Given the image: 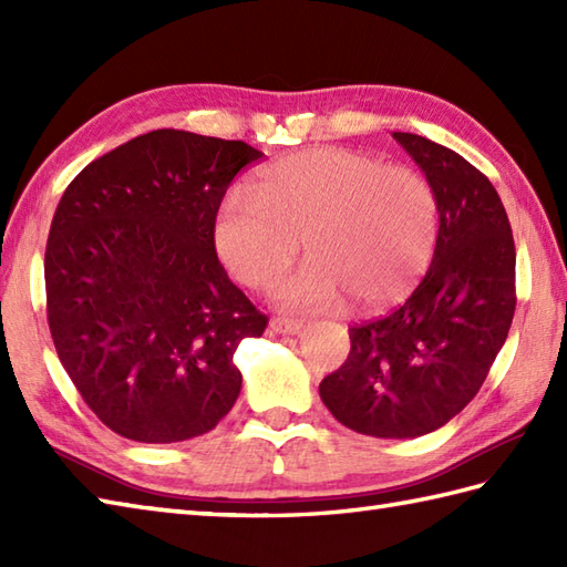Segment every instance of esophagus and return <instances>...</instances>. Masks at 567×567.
<instances>
[{
    "label": "esophagus",
    "mask_w": 567,
    "mask_h": 567,
    "mask_svg": "<svg viewBox=\"0 0 567 567\" xmlns=\"http://www.w3.org/2000/svg\"><path fill=\"white\" fill-rule=\"evenodd\" d=\"M270 329H272L275 333H282V336H287V333H299V331L305 329V321H292V319L277 317V319L270 321Z\"/></svg>",
    "instance_id": "esophagus-1"
}]
</instances>
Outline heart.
I'll return each instance as SVG.
<instances>
[{
  "mask_svg": "<svg viewBox=\"0 0 567 567\" xmlns=\"http://www.w3.org/2000/svg\"><path fill=\"white\" fill-rule=\"evenodd\" d=\"M436 238L439 197L424 175L331 146L260 167L214 221L216 252L252 290L280 280L305 240L309 260L275 290L302 311L396 302L426 272Z\"/></svg>",
  "mask_w": 567,
  "mask_h": 567,
  "instance_id": "1",
  "label": "heart"
}]
</instances>
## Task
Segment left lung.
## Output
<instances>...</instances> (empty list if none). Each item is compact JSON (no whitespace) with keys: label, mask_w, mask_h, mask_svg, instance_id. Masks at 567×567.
I'll use <instances>...</instances> for the list:
<instances>
[{"label":"left lung","mask_w":567,"mask_h":567,"mask_svg":"<svg viewBox=\"0 0 567 567\" xmlns=\"http://www.w3.org/2000/svg\"><path fill=\"white\" fill-rule=\"evenodd\" d=\"M392 136L436 189V248L402 307L348 329L351 353L319 394L363 436L416 439L483 388L514 319L516 250L497 189L477 167L424 136Z\"/></svg>","instance_id":"obj_1"}]
</instances>
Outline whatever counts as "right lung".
<instances>
[{
    "label": "right lung",
    "instance_id": "add662e5",
    "mask_svg": "<svg viewBox=\"0 0 567 567\" xmlns=\"http://www.w3.org/2000/svg\"><path fill=\"white\" fill-rule=\"evenodd\" d=\"M244 141L158 128L68 185L45 246L48 327L104 426L138 443L212 431L240 392L234 353L268 317L228 280L214 221Z\"/></svg>",
    "mask_w": 567,
    "mask_h": 567
}]
</instances>
